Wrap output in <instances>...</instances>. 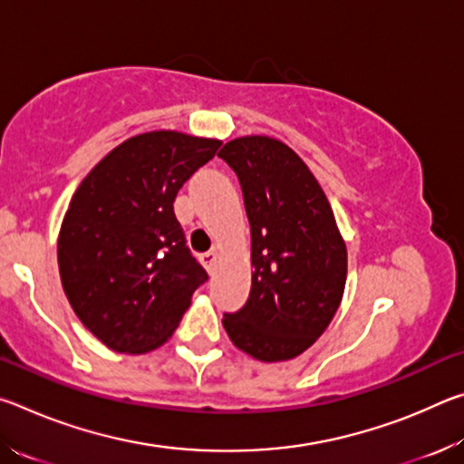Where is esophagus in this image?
Masks as SVG:
<instances>
[{"instance_id": "obj_1", "label": "esophagus", "mask_w": 464, "mask_h": 464, "mask_svg": "<svg viewBox=\"0 0 464 464\" xmlns=\"http://www.w3.org/2000/svg\"><path fill=\"white\" fill-rule=\"evenodd\" d=\"M200 262H202V266L208 272H213L215 270V264H217V251L215 249L204 251V254H200Z\"/></svg>"}]
</instances>
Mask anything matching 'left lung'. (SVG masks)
Listing matches in <instances>:
<instances>
[{
	"mask_svg": "<svg viewBox=\"0 0 464 464\" xmlns=\"http://www.w3.org/2000/svg\"><path fill=\"white\" fill-rule=\"evenodd\" d=\"M218 157L239 178L251 227V290L225 313L231 342L262 362L303 354L340 307L348 251L315 176L278 139L251 135Z\"/></svg>",
	"mask_w": 464,
	"mask_h": 464,
	"instance_id": "1",
	"label": "left lung"
}]
</instances>
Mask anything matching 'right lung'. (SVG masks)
<instances>
[{
  "instance_id": "obj_1",
  "label": "right lung",
  "mask_w": 464,
  "mask_h": 464,
  "mask_svg": "<svg viewBox=\"0 0 464 464\" xmlns=\"http://www.w3.org/2000/svg\"><path fill=\"white\" fill-rule=\"evenodd\" d=\"M221 140L153 130L114 147L63 218V290L82 324L114 352L143 354L176 332L207 270L186 247L174 200Z\"/></svg>"
}]
</instances>
